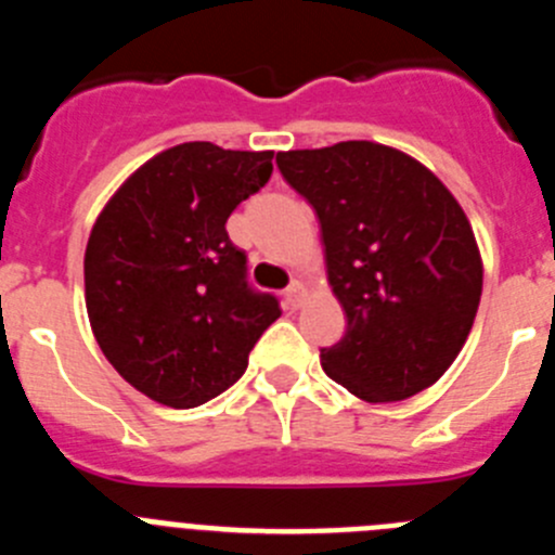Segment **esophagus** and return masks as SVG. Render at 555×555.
<instances>
[{
  "instance_id": "34e87169",
  "label": "esophagus",
  "mask_w": 555,
  "mask_h": 555,
  "mask_svg": "<svg viewBox=\"0 0 555 555\" xmlns=\"http://www.w3.org/2000/svg\"><path fill=\"white\" fill-rule=\"evenodd\" d=\"M302 300H306V286H302L300 281H294L292 286L286 288V294H283V306L294 311V308L302 306Z\"/></svg>"
}]
</instances>
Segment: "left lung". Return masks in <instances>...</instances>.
Returning a JSON list of instances; mask_svg holds the SVG:
<instances>
[{
	"mask_svg": "<svg viewBox=\"0 0 555 555\" xmlns=\"http://www.w3.org/2000/svg\"><path fill=\"white\" fill-rule=\"evenodd\" d=\"M320 219L327 283L347 317L322 370L366 403L434 386L473 331L483 261L473 224L428 166L375 141L278 152Z\"/></svg>",
	"mask_w": 555,
	"mask_h": 555,
	"instance_id": "1",
	"label": "left lung"
}]
</instances>
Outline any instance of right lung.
Here are the masks:
<instances>
[{
  "label": "right lung",
  "instance_id": "right-lung-1",
  "mask_svg": "<svg viewBox=\"0 0 555 555\" xmlns=\"http://www.w3.org/2000/svg\"><path fill=\"white\" fill-rule=\"evenodd\" d=\"M274 152L189 141L132 171L86 247V308L96 345L141 395L194 409L235 384L281 317L247 283L224 222L272 175Z\"/></svg>",
  "mask_w": 555,
  "mask_h": 555
}]
</instances>
